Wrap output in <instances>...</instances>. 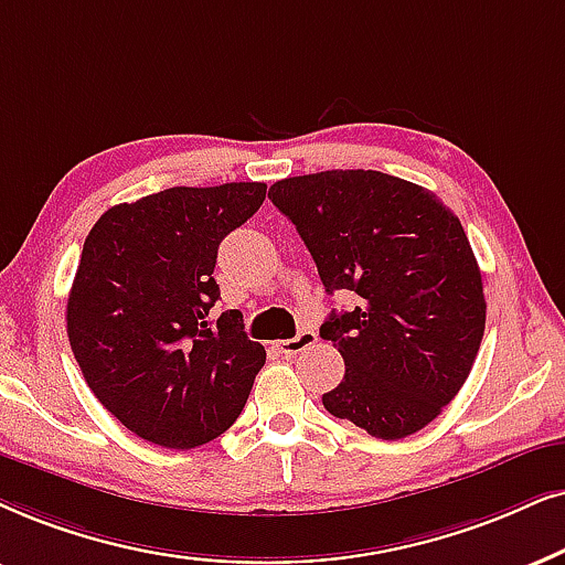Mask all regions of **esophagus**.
I'll list each match as a JSON object with an SVG mask.
<instances>
[{
  "label": "esophagus",
  "instance_id": "obj_1",
  "mask_svg": "<svg viewBox=\"0 0 565 565\" xmlns=\"http://www.w3.org/2000/svg\"><path fill=\"white\" fill-rule=\"evenodd\" d=\"M318 341V333L316 331H310V328H305V331H299L295 339H284V341H278V352L281 354H299V352H305L307 347H312Z\"/></svg>",
  "mask_w": 565,
  "mask_h": 565
}]
</instances>
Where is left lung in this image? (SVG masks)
Segmentation results:
<instances>
[{"label":"left lung","instance_id":"obj_1","mask_svg":"<svg viewBox=\"0 0 565 565\" xmlns=\"http://www.w3.org/2000/svg\"><path fill=\"white\" fill-rule=\"evenodd\" d=\"M268 198L328 295L360 297L320 326L347 365L323 406L373 438L423 430L461 391L484 333L482 274L461 221L430 190L373 169L289 177Z\"/></svg>","mask_w":565,"mask_h":565}]
</instances>
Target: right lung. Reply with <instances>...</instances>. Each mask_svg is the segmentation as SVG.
Wrapping results in <instances>:
<instances>
[{"label": "right lung", "mask_w": 565, "mask_h": 565, "mask_svg": "<svg viewBox=\"0 0 565 565\" xmlns=\"http://www.w3.org/2000/svg\"><path fill=\"white\" fill-rule=\"evenodd\" d=\"M263 182L169 188L93 224L67 299L85 383L138 438L195 448L245 409L266 349L242 312L216 318L218 245L260 209Z\"/></svg>", "instance_id": "1"}]
</instances>
